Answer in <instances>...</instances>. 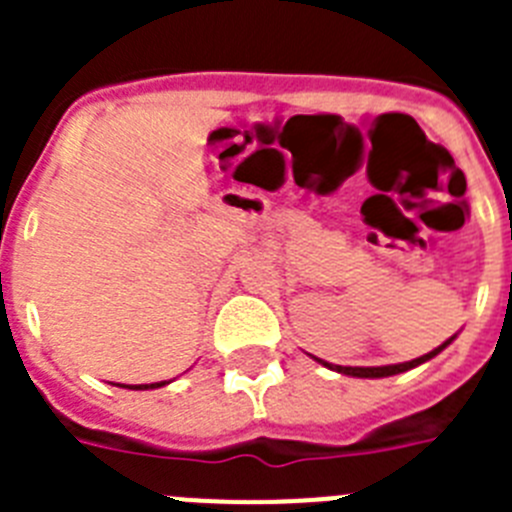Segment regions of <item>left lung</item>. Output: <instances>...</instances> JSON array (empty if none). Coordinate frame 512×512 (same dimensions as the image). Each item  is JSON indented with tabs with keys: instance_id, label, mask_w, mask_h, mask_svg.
Returning a JSON list of instances; mask_svg holds the SVG:
<instances>
[{
	"instance_id": "obj_1",
	"label": "left lung",
	"mask_w": 512,
	"mask_h": 512,
	"mask_svg": "<svg viewBox=\"0 0 512 512\" xmlns=\"http://www.w3.org/2000/svg\"><path fill=\"white\" fill-rule=\"evenodd\" d=\"M454 338H456V336H451L449 341H443L441 346H438V348H433V351H428V354L418 356V359H413V361H405V364H387V366H338V364H328V361H323V359H315V356H312V359L318 361V364L328 366V369H333V372L346 374V377H359V379H382V377H392V374L408 372V369H415V366L425 364V361H431L433 356L441 354L443 348L449 346V343L454 341Z\"/></svg>"
}]
</instances>
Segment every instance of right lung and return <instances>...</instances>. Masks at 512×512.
<instances>
[{
    "label": "right lung",
    "mask_w": 512,
    "mask_h": 512,
    "mask_svg": "<svg viewBox=\"0 0 512 512\" xmlns=\"http://www.w3.org/2000/svg\"><path fill=\"white\" fill-rule=\"evenodd\" d=\"M169 382H153V384H117V387H128V390H156V387H164Z\"/></svg>",
    "instance_id": "right-lung-1"
}]
</instances>
